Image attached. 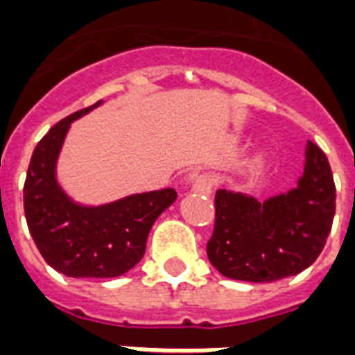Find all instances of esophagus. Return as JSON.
<instances>
[{"mask_svg":"<svg viewBox=\"0 0 355 355\" xmlns=\"http://www.w3.org/2000/svg\"><path fill=\"white\" fill-rule=\"evenodd\" d=\"M191 184H193V189L199 191V193H212L214 186H216V178L210 173H201L197 177L191 178Z\"/></svg>","mask_w":355,"mask_h":355,"instance_id":"obj_1","label":"esophagus"}]
</instances>
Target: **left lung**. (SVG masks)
Instances as JSON below:
<instances>
[{"mask_svg":"<svg viewBox=\"0 0 355 355\" xmlns=\"http://www.w3.org/2000/svg\"><path fill=\"white\" fill-rule=\"evenodd\" d=\"M335 197L328 158L307 141L304 175L291 191L262 202L227 189L216 191L208 259L229 279L270 283L300 274L326 245Z\"/></svg>","mask_w":355,"mask_h":355,"instance_id":"1","label":"left lung"}]
</instances>
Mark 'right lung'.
I'll list each match as a JSON object with an SVG mask.
<instances>
[{
  "mask_svg": "<svg viewBox=\"0 0 355 355\" xmlns=\"http://www.w3.org/2000/svg\"><path fill=\"white\" fill-rule=\"evenodd\" d=\"M61 119L37 143L24 184V210L37 250L69 277H119L141 261L150 227L177 199L173 188L135 193L102 207L76 205L55 180V164L70 123Z\"/></svg>",
  "mask_w": 355,
  "mask_h": 355,
  "instance_id": "add662e5",
  "label": "right lung"
}]
</instances>
